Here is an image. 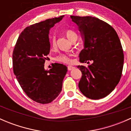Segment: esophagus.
<instances>
[{
	"mask_svg": "<svg viewBox=\"0 0 131 131\" xmlns=\"http://www.w3.org/2000/svg\"><path fill=\"white\" fill-rule=\"evenodd\" d=\"M74 68H75V67H72V66H68V70H73Z\"/></svg>",
	"mask_w": 131,
	"mask_h": 131,
	"instance_id": "esophagus-1",
	"label": "esophagus"
}]
</instances>
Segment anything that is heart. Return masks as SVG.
I'll return each instance as SVG.
<instances>
[{"instance_id":"1","label":"heart","mask_w":131,"mask_h":131,"mask_svg":"<svg viewBox=\"0 0 131 131\" xmlns=\"http://www.w3.org/2000/svg\"><path fill=\"white\" fill-rule=\"evenodd\" d=\"M65 34L68 39L70 40H72L73 38L77 37V34L73 30H70V29L66 30ZM50 43H51V47L52 48H54L56 47V42L54 37H52L50 39ZM72 56V55L70 54H61L56 58V60L61 63H70L72 62V59H71Z\"/></svg>"}]
</instances>
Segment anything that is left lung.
<instances>
[{
    "mask_svg": "<svg viewBox=\"0 0 131 131\" xmlns=\"http://www.w3.org/2000/svg\"><path fill=\"white\" fill-rule=\"evenodd\" d=\"M79 26L84 41L79 54L81 63L92 64L78 66L82 72L79 88L91 100L106 97L114 90L122 76L124 53L115 30L109 24L92 16H70Z\"/></svg>",
    "mask_w": 131,
    "mask_h": 131,
    "instance_id": "1",
    "label": "left lung"
}]
</instances>
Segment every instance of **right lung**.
Listing matches in <instances>:
<instances>
[{
    "label": "right lung",
    "mask_w": 131,
    "mask_h": 131,
    "mask_svg": "<svg viewBox=\"0 0 131 131\" xmlns=\"http://www.w3.org/2000/svg\"><path fill=\"white\" fill-rule=\"evenodd\" d=\"M63 17L27 26L13 50V72L19 85L30 99L41 104L49 103L58 97L67 72V67L59 63H54L49 70L44 68L50 52L49 30Z\"/></svg>",
    "instance_id": "1"
}]
</instances>
